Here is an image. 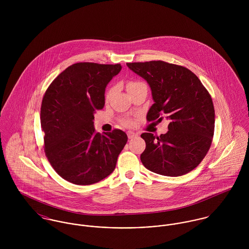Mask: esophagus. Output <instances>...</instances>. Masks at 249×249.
I'll return each mask as SVG.
<instances>
[{
    "mask_svg": "<svg viewBox=\"0 0 249 249\" xmlns=\"http://www.w3.org/2000/svg\"><path fill=\"white\" fill-rule=\"evenodd\" d=\"M134 136H136V133L133 131H127V137L128 139H132Z\"/></svg>",
    "mask_w": 249,
    "mask_h": 249,
    "instance_id": "obj_1",
    "label": "esophagus"
}]
</instances>
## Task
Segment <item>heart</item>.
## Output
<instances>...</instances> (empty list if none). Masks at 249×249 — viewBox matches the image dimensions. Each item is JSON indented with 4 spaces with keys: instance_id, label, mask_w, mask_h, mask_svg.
<instances>
[{
    "instance_id": "b5f03b06",
    "label": "heart",
    "mask_w": 249,
    "mask_h": 249,
    "mask_svg": "<svg viewBox=\"0 0 249 249\" xmlns=\"http://www.w3.org/2000/svg\"><path fill=\"white\" fill-rule=\"evenodd\" d=\"M141 84H142V82H139V81H129V82L127 83V85H126L127 91H128V90H131V89H133V88H135V87H137V86H139V85H141ZM113 92H114V88H110V89L107 91V94H106V100H107V101H108V100L111 98ZM123 123H124V124H125V125H131V124H132V122H131L130 120H124Z\"/></svg>"
}]
</instances>
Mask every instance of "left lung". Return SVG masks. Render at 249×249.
<instances>
[{
    "mask_svg": "<svg viewBox=\"0 0 249 249\" xmlns=\"http://www.w3.org/2000/svg\"><path fill=\"white\" fill-rule=\"evenodd\" d=\"M148 83L154 104L147 122L170 121L169 131L160 136L141 135L145 149L142 165L149 171L180 177L196 168L206 156L213 140V101L199 78L189 69L161 60L126 63Z\"/></svg>",
    "mask_w": 249,
    "mask_h": 249,
    "instance_id": "8db88e82",
    "label": "left lung"
}]
</instances>
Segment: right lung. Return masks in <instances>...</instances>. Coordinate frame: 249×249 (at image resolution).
Instances as JSON below:
<instances>
[{"instance_id": "obj_1", "label": "right lung", "mask_w": 249, "mask_h": 249, "mask_svg": "<svg viewBox=\"0 0 249 249\" xmlns=\"http://www.w3.org/2000/svg\"><path fill=\"white\" fill-rule=\"evenodd\" d=\"M121 69V64H72L43 97L40 122L46 156L58 176L72 184L91 185L107 178L127 142L121 129L96 132L93 122L96 111L105 107L107 84Z\"/></svg>"}]
</instances>
